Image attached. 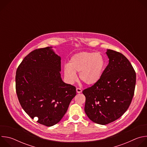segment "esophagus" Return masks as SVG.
Instances as JSON below:
<instances>
[{
	"instance_id": "obj_1",
	"label": "esophagus",
	"mask_w": 147,
	"mask_h": 147,
	"mask_svg": "<svg viewBox=\"0 0 147 147\" xmlns=\"http://www.w3.org/2000/svg\"><path fill=\"white\" fill-rule=\"evenodd\" d=\"M76 91L77 93H81L82 92V90L80 88H76Z\"/></svg>"
}]
</instances>
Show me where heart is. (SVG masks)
I'll return each instance as SVG.
<instances>
[{
	"instance_id": "b5f03b06",
	"label": "heart",
	"mask_w": 147,
	"mask_h": 147,
	"mask_svg": "<svg viewBox=\"0 0 147 147\" xmlns=\"http://www.w3.org/2000/svg\"><path fill=\"white\" fill-rule=\"evenodd\" d=\"M105 66V59L101 53L80 52L71 57L69 65H65L64 74L69 82L73 83L77 79L76 73H79L84 83L94 85L100 79Z\"/></svg>"
}]
</instances>
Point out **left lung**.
Segmentation results:
<instances>
[{"instance_id":"8db88e82","label":"left lung","mask_w":147,"mask_h":147,"mask_svg":"<svg viewBox=\"0 0 147 147\" xmlns=\"http://www.w3.org/2000/svg\"><path fill=\"white\" fill-rule=\"evenodd\" d=\"M109 64L99 81L82 91L84 111L89 119L105 125L120 117L127 110L134 94L136 74L123 54L108 49Z\"/></svg>"}]
</instances>
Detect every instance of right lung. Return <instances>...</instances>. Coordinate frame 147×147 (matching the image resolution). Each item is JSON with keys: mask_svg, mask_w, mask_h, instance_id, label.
I'll return each instance as SVG.
<instances>
[{"mask_svg": "<svg viewBox=\"0 0 147 147\" xmlns=\"http://www.w3.org/2000/svg\"><path fill=\"white\" fill-rule=\"evenodd\" d=\"M52 47L35 49L16 70V90L21 106L32 119L50 127L66 113L76 87L62 81L61 58Z\"/></svg>", "mask_w": 147, "mask_h": 147, "instance_id": "right-lung-1", "label": "right lung"}]
</instances>
